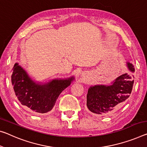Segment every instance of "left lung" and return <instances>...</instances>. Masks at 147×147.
<instances>
[{"label": "left lung", "mask_w": 147, "mask_h": 147, "mask_svg": "<svg viewBox=\"0 0 147 147\" xmlns=\"http://www.w3.org/2000/svg\"><path fill=\"white\" fill-rule=\"evenodd\" d=\"M129 73L116 78L110 85L98 84L89 88L86 105L90 112L105 115L113 113L128 99L134 85L135 68L131 63L126 62Z\"/></svg>", "instance_id": "obj_1"}]
</instances>
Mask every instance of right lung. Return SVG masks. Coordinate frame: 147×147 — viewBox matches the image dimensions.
I'll return each instance as SVG.
<instances>
[{
	"label": "right lung",
	"instance_id": "right-lung-1",
	"mask_svg": "<svg viewBox=\"0 0 147 147\" xmlns=\"http://www.w3.org/2000/svg\"><path fill=\"white\" fill-rule=\"evenodd\" d=\"M11 71V84L18 101L39 114L52 110L60 94L74 80V76H71L52 79L44 83L36 82L18 63H16Z\"/></svg>",
	"mask_w": 147,
	"mask_h": 147
}]
</instances>
